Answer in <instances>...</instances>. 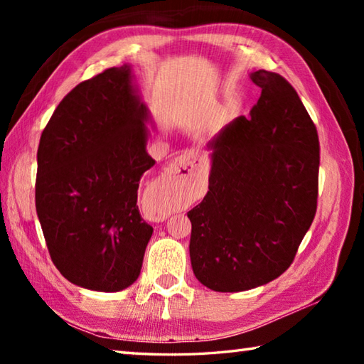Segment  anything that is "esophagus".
I'll use <instances>...</instances> for the list:
<instances>
[{"mask_svg":"<svg viewBox=\"0 0 364 364\" xmlns=\"http://www.w3.org/2000/svg\"><path fill=\"white\" fill-rule=\"evenodd\" d=\"M181 157L178 159V160H175V168H178V164L181 162ZM184 160H196V156H194V152H191V151H186L184 152Z\"/></svg>","mask_w":364,"mask_h":364,"instance_id":"34e87169","label":"esophagus"}]
</instances>
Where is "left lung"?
<instances>
[{"label":"left lung","instance_id":"obj_1","mask_svg":"<svg viewBox=\"0 0 364 364\" xmlns=\"http://www.w3.org/2000/svg\"><path fill=\"white\" fill-rule=\"evenodd\" d=\"M262 95L208 141V193L188 212L196 278L217 292L268 284L291 267L316 213L319 141L297 91L257 70Z\"/></svg>","mask_w":364,"mask_h":364}]
</instances>
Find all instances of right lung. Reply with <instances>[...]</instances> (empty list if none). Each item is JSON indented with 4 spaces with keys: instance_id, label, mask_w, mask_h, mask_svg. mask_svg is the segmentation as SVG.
Returning <instances> with one entry per match:
<instances>
[{
    "instance_id": "add662e5",
    "label": "right lung",
    "mask_w": 364,
    "mask_h": 364,
    "mask_svg": "<svg viewBox=\"0 0 364 364\" xmlns=\"http://www.w3.org/2000/svg\"><path fill=\"white\" fill-rule=\"evenodd\" d=\"M147 125L151 112L125 64L77 85L41 133L36 215L72 284L119 292L138 279L152 236L136 205L141 176L156 164Z\"/></svg>"
}]
</instances>
